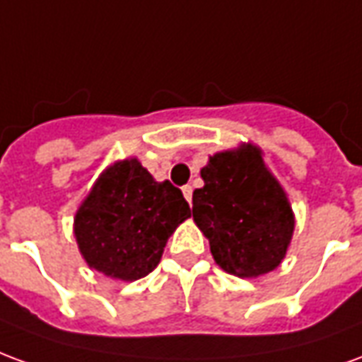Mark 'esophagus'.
I'll return each mask as SVG.
<instances>
[{
  "label": "esophagus",
  "instance_id": "34e87169",
  "mask_svg": "<svg viewBox=\"0 0 362 362\" xmlns=\"http://www.w3.org/2000/svg\"><path fill=\"white\" fill-rule=\"evenodd\" d=\"M192 192H194V189H192V186H184V188H182V194H184V197L188 199V204L192 202Z\"/></svg>",
  "mask_w": 362,
  "mask_h": 362
}]
</instances>
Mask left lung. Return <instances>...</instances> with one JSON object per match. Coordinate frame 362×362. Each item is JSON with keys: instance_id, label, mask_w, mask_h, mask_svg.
<instances>
[{"instance_id": "left-lung-1", "label": "left lung", "mask_w": 362, "mask_h": 362, "mask_svg": "<svg viewBox=\"0 0 362 362\" xmlns=\"http://www.w3.org/2000/svg\"><path fill=\"white\" fill-rule=\"evenodd\" d=\"M202 178L192 213L215 262L236 277L273 272L285 258L295 217L259 151L246 145L217 153L202 168Z\"/></svg>"}]
</instances>
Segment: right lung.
Segmentation results:
<instances>
[{"label":"right lung","mask_w":362,"mask_h":362,"mask_svg":"<svg viewBox=\"0 0 362 362\" xmlns=\"http://www.w3.org/2000/svg\"><path fill=\"white\" fill-rule=\"evenodd\" d=\"M192 215L170 182H155L137 158L110 166L75 215V238L90 267L135 281L160 262L168 236Z\"/></svg>","instance_id":"obj_1"}]
</instances>
